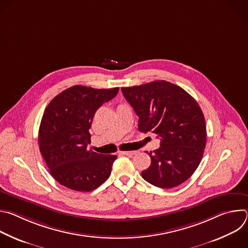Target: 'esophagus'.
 Listing matches in <instances>:
<instances>
[{
	"instance_id": "1",
	"label": "esophagus",
	"mask_w": 248,
	"mask_h": 248,
	"mask_svg": "<svg viewBox=\"0 0 248 248\" xmlns=\"http://www.w3.org/2000/svg\"><path fill=\"white\" fill-rule=\"evenodd\" d=\"M121 154L126 155V156H132V155L136 154V151H123V152H121Z\"/></svg>"
}]
</instances>
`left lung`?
<instances>
[{"label":"left lung","mask_w":248,"mask_h":248,"mask_svg":"<svg viewBox=\"0 0 248 248\" xmlns=\"http://www.w3.org/2000/svg\"><path fill=\"white\" fill-rule=\"evenodd\" d=\"M122 92L139 118V131H152L161 139L160 147L149 152L151 165L142 178L161 188L187 181L206 145L205 119L196 100L166 80L122 87Z\"/></svg>","instance_id":"obj_1"}]
</instances>
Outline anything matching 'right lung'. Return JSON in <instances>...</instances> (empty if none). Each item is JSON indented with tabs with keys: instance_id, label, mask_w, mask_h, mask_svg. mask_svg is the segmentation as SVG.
I'll list each match as a JSON object with an SVG mask.
<instances>
[{
	"instance_id": "1",
	"label": "right lung",
	"mask_w": 248,
	"mask_h": 248,
	"mask_svg": "<svg viewBox=\"0 0 248 248\" xmlns=\"http://www.w3.org/2000/svg\"><path fill=\"white\" fill-rule=\"evenodd\" d=\"M119 87L95 89L75 85L58 94L43 114L38 142L53 178L77 191H92L108 180L116 155L87 148L96 111L112 100Z\"/></svg>"
}]
</instances>
